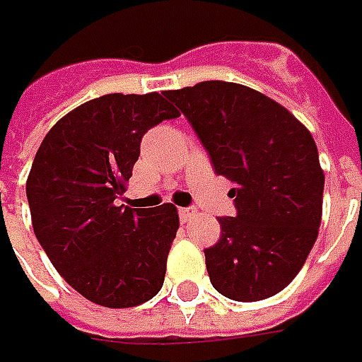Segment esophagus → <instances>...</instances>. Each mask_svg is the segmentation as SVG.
<instances>
[{"mask_svg":"<svg viewBox=\"0 0 362 362\" xmlns=\"http://www.w3.org/2000/svg\"><path fill=\"white\" fill-rule=\"evenodd\" d=\"M195 214H197V211H195L193 207H181V209H179V217H181L183 221H191V219L195 217Z\"/></svg>","mask_w":362,"mask_h":362,"instance_id":"esophagus-1","label":"esophagus"}]
</instances>
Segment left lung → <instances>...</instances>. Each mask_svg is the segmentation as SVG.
<instances>
[{"label":"left lung","instance_id":"left-lung-1","mask_svg":"<svg viewBox=\"0 0 362 362\" xmlns=\"http://www.w3.org/2000/svg\"><path fill=\"white\" fill-rule=\"evenodd\" d=\"M165 96L179 106L228 177L235 217L205 250L209 280L238 302L270 298L290 284L318 238L325 173L310 131L250 86L207 80Z\"/></svg>","mask_w":362,"mask_h":362}]
</instances>
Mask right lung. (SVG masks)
<instances>
[{"instance_id":"right-lung-1","label":"right lung","mask_w":362,"mask_h":362,"mask_svg":"<svg viewBox=\"0 0 362 362\" xmlns=\"http://www.w3.org/2000/svg\"><path fill=\"white\" fill-rule=\"evenodd\" d=\"M179 112L159 92L105 94L58 120L35 153L25 195L49 262L86 300L131 308L163 286L179 216L117 205L148 129Z\"/></svg>"}]
</instances>
